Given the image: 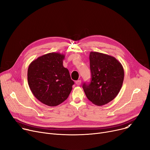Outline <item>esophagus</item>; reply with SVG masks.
<instances>
[{
	"instance_id": "obj_1",
	"label": "esophagus",
	"mask_w": 150,
	"mask_h": 150,
	"mask_svg": "<svg viewBox=\"0 0 150 150\" xmlns=\"http://www.w3.org/2000/svg\"><path fill=\"white\" fill-rule=\"evenodd\" d=\"M81 83V80H77L75 81V84L77 85V86H80Z\"/></svg>"
}]
</instances>
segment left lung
<instances>
[{
  "label": "left lung",
  "instance_id": "1",
  "mask_svg": "<svg viewBox=\"0 0 150 150\" xmlns=\"http://www.w3.org/2000/svg\"><path fill=\"white\" fill-rule=\"evenodd\" d=\"M91 81L84 83L86 97L97 106H103L114 100L119 93L123 82L124 70L114 57L96 52L89 54Z\"/></svg>",
  "mask_w": 150,
  "mask_h": 150
}]
</instances>
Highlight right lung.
<instances>
[{
    "instance_id": "right-lung-1",
    "label": "right lung",
    "mask_w": 150,
    "mask_h": 150,
    "mask_svg": "<svg viewBox=\"0 0 150 150\" xmlns=\"http://www.w3.org/2000/svg\"><path fill=\"white\" fill-rule=\"evenodd\" d=\"M65 55L52 52L38 57L28 67L27 79L33 96L43 104L56 106L69 97L74 84L67 68Z\"/></svg>"
}]
</instances>
